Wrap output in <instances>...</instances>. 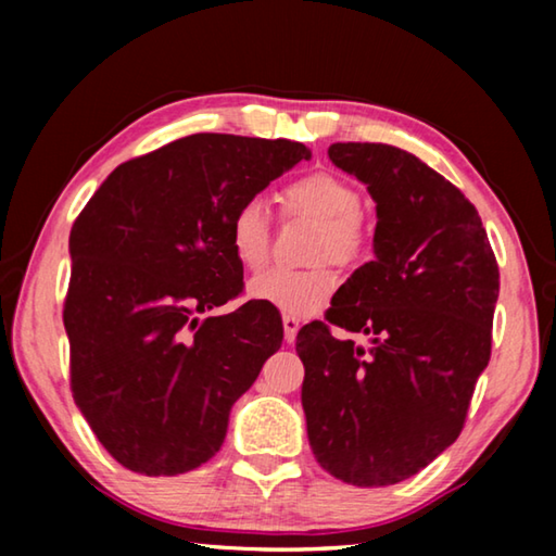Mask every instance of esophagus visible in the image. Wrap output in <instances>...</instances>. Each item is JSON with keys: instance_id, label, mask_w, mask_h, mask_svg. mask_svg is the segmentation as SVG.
Listing matches in <instances>:
<instances>
[{"instance_id": "34e87169", "label": "esophagus", "mask_w": 556, "mask_h": 556, "mask_svg": "<svg viewBox=\"0 0 556 556\" xmlns=\"http://www.w3.org/2000/svg\"><path fill=\"white\" fill-rule=\"evenodd\" d=\"M281 324H285V338H287V343H294L296 341V333H299V318H294V316H285L281 318Z\"/></svg>"}]
</instances>
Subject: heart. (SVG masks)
Wrapping results in <instances>:
<instances>
[{
    "label": "heart",
    "instance_id": "b5f03b06",
    "mask_svg": "<svg viewBox=\"0 0 556 556\" xmlns=\"http://www.w3.org/2000/svg\"><path fill=\"white\" fill-rule=\"evenodd\" d=\"M281 203L289 213L304 215L321 225L314 242V260H333L351 265L361 257L365 232L361 223L363 199L345 178L316 172L291 181L281 191ZM232 257L244 269H260L269 257V218L260 201L238 205L228 223ZM338 287L336 271L328 265L308 269L269 267L250 281L252 299L279 308L287 316H308L321 308Z\"/></svg>",
    "mask_w": 556,
    "mask_h": 556
}]
</instances>
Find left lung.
Here are the masks:
<instances>
[{
    "mask_svg": "<svg viewBox=\"0 0 556 556\" xmlns=\"http://www.w3.org/2000/svg\"><path fill=\"white\" fill-rule=\"evenodd\" d=\"M328 159L368 186L372 252L326 321L296 336L308 444L338 481H407L464 429L491 361L501 271L481 215L458 188L390 144L338 142ZM369 338L336 339L330 326Z\"/></svg>",
    "mask_w": 556,
    "mask_h": 556,
    "instance_id": "8db88e82",
    "label": "left lung"
}]
</instances>
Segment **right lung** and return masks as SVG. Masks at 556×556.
Masks as SVG:
<instances>
[{"label":"right lung","mask_w":556,"mask_h":556,"mask_svg":"<svg viewBox=\"0 0 556 556\" xmlns=\"http://www.w3.org/2000/svg\"><path fill=\"white\" fill-rule=\"evenodd\" d=\"M312 152L289 139L191 135L119 164L71 230L63 324L73 400L108 454L178 476L223 446L232 404L285 328L242 291L228 223Z\"/></svg>","instance_id":"obj_1"}]
</instances>
